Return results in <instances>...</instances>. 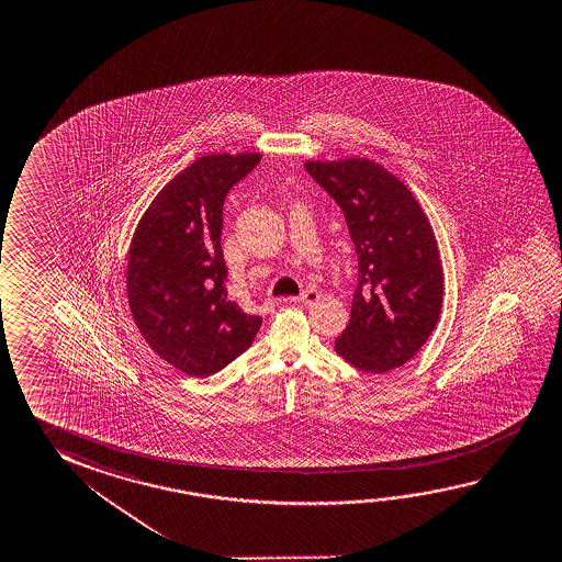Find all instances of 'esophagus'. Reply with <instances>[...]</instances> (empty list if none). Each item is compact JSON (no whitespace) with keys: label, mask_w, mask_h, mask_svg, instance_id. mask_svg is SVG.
<instances>
[{"label":"esophagus","mask_w":562,"mask_h":562,"mask_svg":"<svg viewBox=\"0 0 562 562\" xmlns=\"http://www.w3.org/2000/svg\"><path fill=\"white\" fill-rule=\"evenodd\" d=\"M322 294L317 290H305L304 294L294 297V302L302 305H313L315 302H319Z\"/></svg>","instance_id":"34e87169"}]
</instances>
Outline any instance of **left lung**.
I'll return each instance as SVG.
<instances>
[{"label": "left lung", "mask_w": 562, "mask_h": 562, "mask_svg": "<svg viewBox=\"0 0 562 562\" xmlns=\"http://www.w3.org/2000/svg\"><path fill=\"white\" fill-rule=\"evenodd\" d=\"M305 170L339 203L359 257L349 325L335 350L364 372L400 369L424 347L441 313L431 223L407 186L374 160H307Z\"/></svg>", "instance_id": "left-lung-1"}]
</instances>
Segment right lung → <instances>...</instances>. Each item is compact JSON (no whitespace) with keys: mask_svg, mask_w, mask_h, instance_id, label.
Wrapping results in <instances>:
<instances>
[{"mask_svg":"<svg viewBox=\"0 0 562 562\" xmlns=\"http://www.w3.org/2000/svg\"><path fill=\"white\" fill-rule=\"evenodd\" d=\"M258 153L205 155L157 193L131 240L127 297L138 333L170 367L212 376L249 349L262 319L227 300L223 202Z\"/></svg>","mask_w":562,"mask_h":562,"instance_id":"right-lung-1","label":"right lung"}]
</instances>
